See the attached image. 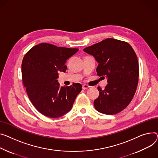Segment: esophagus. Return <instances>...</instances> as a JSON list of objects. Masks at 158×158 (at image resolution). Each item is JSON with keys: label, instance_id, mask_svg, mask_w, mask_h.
Here are the masks:
<instances>
[{"label": "esophagus", "instance_id": "esophagus-1", "mask_svg": "<svg viewBox=\"0 0 158 158\" xmlns=\"http://www.w3.org/2000/svg\"><path fill=\"white\" fill-rule=\"evenodd\" d=\"M89 88H90V86L87 85H82V89H88Z\"/></svg>", "mask_w": 158, "mask_h": 158}]
</instances>
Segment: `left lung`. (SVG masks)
Listing matches in <instances>:
<instances>
[{
	"label": "left lung",
	"instance_id": "1",
	"mask_svg": "<svg viewBox=\"0 0 158 158\" xmlns=\"http://www.w3.org/2000/svg\"><path fill=\"white\" fill-rule=\"evenodd\" d=\"M98 63L97 75L107 77L103 90L98 87L99 97L94 106L100 113L113 115L127 107L137 88L139 65L132 47L127 42L108 38L83 49Z\"/></svg>",
	"mask_w": 158,
	"mask_h": 158
}]
</instances>
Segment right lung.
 Instances as JSON below:
<instances>
[{"label": "right lung", "mask_w": 158, "mask_h": 158, "mask_svg": "<svg viewBox=\"0 0 158 158\" xmlns=\"http://www.w3.org/2000/svg\"><path fill=\"white\" fill-rule=\"evenodd\" d=\"M78 50L41 43L31 48L23 59V85L34 106L45 116L57 118L69 112L82 90L79 83L60 86L57 80L58 73L67 69V60Z\"/></svg>", "instance_id": "obj_1"}]
</instances>
